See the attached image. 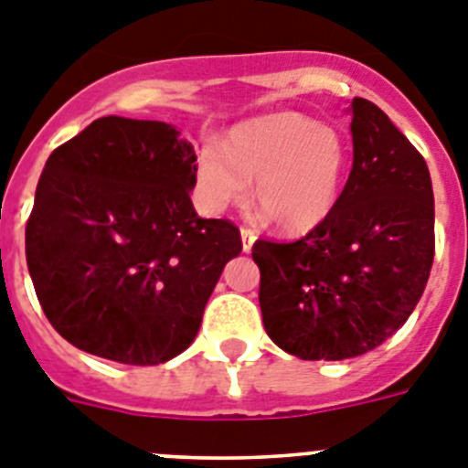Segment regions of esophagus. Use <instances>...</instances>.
I'll return each instance as SVG.
<instances>
[{
	"label": "esophagus",
	"instance_id": "1",
	"mask_svg": "<svg viewBox=\"0 0 468 468\" xmlns=\"http://www.w3.org/2000/svg\"><path fill=\"white\" fill-rule=\"evenodd\" d=\"M255 231L248 229V227H241V246H243V253H250L253 250V243H255Z\"/></svg>",
	"mask_w": 468,
	"mask_h": 468
}]
</instances>
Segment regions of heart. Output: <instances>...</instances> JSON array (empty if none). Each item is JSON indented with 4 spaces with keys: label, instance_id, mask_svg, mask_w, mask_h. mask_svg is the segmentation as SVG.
Instances as JSON below:
<instances>
[{
    "label": "heart",
    "instance_id": "obj_1",
    "mask_svg": "<svg viewBox=\"0 0 468 468\" xmlns=\"http://www.w3.org/2000/svg\"><path fill=\"white\" fill-rule=\"evenodd\" d=\"M346 143L335 128L300 112H279L237 126L225 147L206 143L197 154V192L213 213L243 204L255 183V206L283 234H304L328 218L346 177Z\"/></svg>",
    "mask_w": 468,
    "mask_h": 468
}]
</instances>
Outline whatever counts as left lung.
<instances>
[{"instance_id":"1","label":"left lung","mask_w":468,"mask_h":468,"mask_svg":"<svg viewBox=\"0 0 468 468\" xmlns=\"http://www.w3.org/2000/svg\"><path fill=\"white\" fill-rule=\"evenodd\" d=\"M354 164L333 213L292 243L255 241L260 309L302 361L373 351L408 321L433 262L427 161L375 102L349 105Z\"/></svg>"}]
</instances>
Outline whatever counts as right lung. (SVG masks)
Wrapping results in <instances>:
<instances>
[{
  "mask_svg": "<svg viewBox=\"0 0 468 468\" xmlns=\"http://www.w3.org/2000/svg\"><path fill=\"white\" fill-rule=\"evenodd\" d=\"M197 154L164 122L102 117L51 152L25 227L39 304L69 345L159 366L194 342L225 264L227 220L198 218Z\"/></svg>",
  "mask_w": 468,
  "mask_h": 468,
  "instance_id": "right-lung-1",
  "label": "right lung"
}]
</instances>
